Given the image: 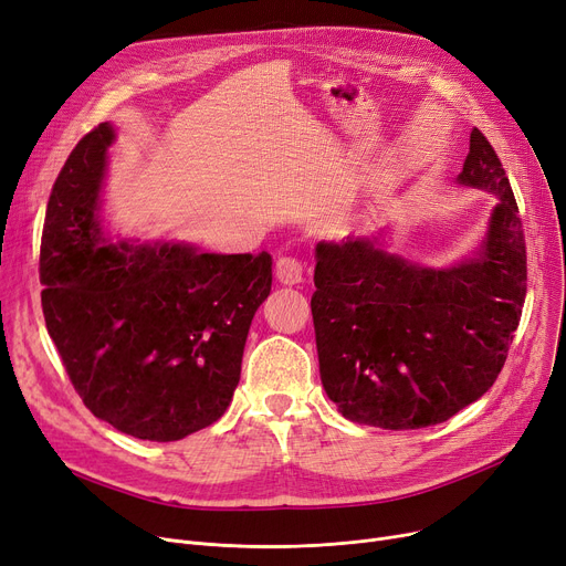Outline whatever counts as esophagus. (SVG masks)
<instances>
[{"mask_svg":"<svg viewBox=\"0 0 566 566\" xmlns=\"http://www.w3.org/2000/svg\"><path fill=\"white\" fill-rule=\"evenodd\" d=\"M276 279L283 285H297L304 279V264L297 258L283 255L276 260Z\"/></svg>","mask_w":566,"mask_h":566,"instance_id":"esophagus-1","label":"esophagus"}]
</instances>
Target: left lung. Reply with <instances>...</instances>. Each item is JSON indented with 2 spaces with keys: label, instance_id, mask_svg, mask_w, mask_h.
<instances>
[{
  "label": "left lung",
  "instance_id": "1",
  "mask_svg": "<svg viewBox=\"0 0 566 566\" xmlns=\"http://www.w3.org/2000/svg\"><path fill=\"white\" fill-rule=\"evenodd\" d=\"M455 181L497 196L479 249L461 262H412L385 251L380 234L315 247L319 378L349 421L387 430L442 423L486 394L504 366L527 258L514 191L479 128Z\"/></svg>",
  "mask_w": 566,
  "mask_h": 566
}]
</instances>
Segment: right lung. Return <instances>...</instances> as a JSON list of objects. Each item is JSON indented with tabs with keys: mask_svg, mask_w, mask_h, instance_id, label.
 Segmentation results:
<instances>
[{
	"mask_svg": "<svg viewBox=\"0 0 566 566\" xmlns=\"http://www.w3.org/2000/svg\"><path fill=\"white\" fill-rule=\"evenodd\" d=\"M111 122L75 145L52 186L41 306L75 391L133 438L175 442L219 421L239 385L272 255L105 237L98 221Z\"/></svg>",
	"mask_w": 566,
	"mask_h": 566,
	"instance_id": "add662e5",
	"label": "right lung"
}]
</instances>
